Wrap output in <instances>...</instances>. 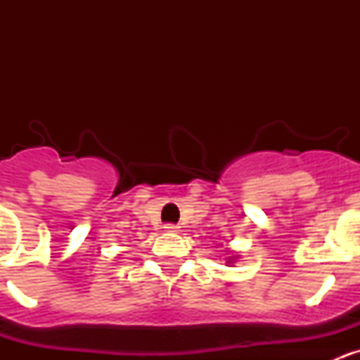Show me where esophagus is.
Masks as SVG:
<instances>
[{"mask_svg": "<svg viewBox=\"0 0 360 360\" xmlns=\"http://www.w3.org/2000/svg\"><path fill=\"white\" fill-rule=\"evenodd\" d=\"M164 229H165V232H171V234H174V232L180 231V227H178V225H174V224H165Z\"/></svg>", "mask_w": 360, "mask_h": 360, "instance_id": "1", "label": "esophagus"}]
</instances>
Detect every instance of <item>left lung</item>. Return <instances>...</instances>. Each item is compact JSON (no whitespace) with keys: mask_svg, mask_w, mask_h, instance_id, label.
I'll return each mask as SVG.
<instances>
[{"mask_svg":"<svg viewBox=\"0 0 360 360\" xmlns=\"http://www.w3.org/2000/svg\"><path fill=\"white\" fill-rule=\"evenodd\" d=\"M232 259H234V256H232V257H229V262H227V263H234V262H232Z\"/></svg>","mask_w":360,"mask_h":360,"instance_id":"obj_1","label":"left lung"}]
</instances>
